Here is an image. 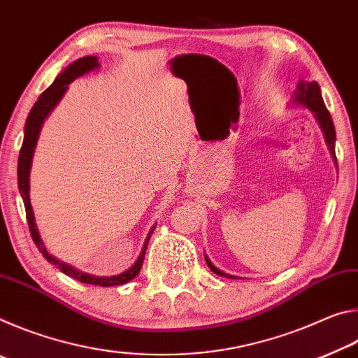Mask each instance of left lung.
Wrapping results in <instances>:
<instances>
[{"label": "left lung", "mask_w": 358, "mask_h": 358, "mask_svg": "<svg viewBox=\"0 0 358 358\" xmlns=\"http://www.w3.org/2000/svg\"><path fill=\"white\" fill-rule=\"evenodd\" d=\"M290 107L292 106H299V107H305L308 110H311L314 113V118L320 126V129H322V134L325 138V143L327 147H329L330 155L333 157V161H335L336 169H338V162H336V155H335V142H336V132H335V124H333L329 110H327V107L324 104V99H322V93H320V87L317 82H305V80H300L299 85H296V90L292 94V101H290ZM205 262L210 266V270L216 273L217 276H224V278H232L235 280L237 276L234 275H229V273H224L220 268H216V266L211 264V260L207 257V254H205Z\"/></svg>", "instance_id": "8db88e82"}]
</instances>
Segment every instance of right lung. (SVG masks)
<instances>
[{
	"instance_id": "1",
	"label": "right lung",
	"mask_w": 358,
	"mask_h": 358,
	"mask_svg": "<svg viewBox=\"0 0 358 358\" xmlns=\"http://www.w3.org/2000/svg\"><path fill=\"white\" fill-rule=\"evenodd\" d=\"M99 59L98 57H83L76 59L74 63H71L68 68H66L62 74H58L53 83L48 87L44 93L39 96V99L36 101V104L33 106L31 110L28 113L27 123H25V136H23V143L20 148V155H19V167H17V178H19V191L20 196L23 199V203H25V210H27V220H28V226H29V232H31L33 241L38 246V250L42 252L48 262L57 265L59 270L63 271L64 275H68L74 280L85 282V284H94V286H102V287H112V286H120V284H126L138 275V271L142 268L143 264V257H145V251H147L148 241L151 234L156 226L151 227V230L147 235V240H145L143 248L141 254L134 264H132L128 270H124L123 273L120 275H113V276H94L90 273H85V271L77 270L76 266H72L69 264H64L62 260L53 257L50 252L47 251V248L42 241L41 235H39V229L36 226L34 221V213H33V207L31 202H29V172H31V164H33V155L36 150V143H38V138L41 134L42 124L47 120L48 115L52 113L53 108L58 106V102L62 101L64 93L68 92V85L71 82H74L76 78L82 77L88 72H92L94 69L99 68Z\"/></svg>"
}]
</instances>
